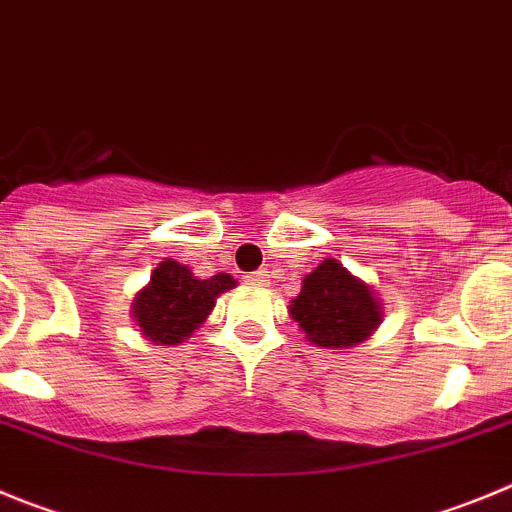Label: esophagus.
<instances>
[{
	"mask_svg": "<svg viewBox=\"0 0 512 512\" xmlns=\"http://www.w3.org/2000/svg\"><path fill=\"white\" fill-rule=\"evenodd\" d=\"M245 278H247V283H252V285H265L267 270H255V273L245 275Z\"/></svg>",
	"mask_w": 512,
	"mask_h": 512,
	"instance_id": "esophagus-1",
	"label": "esophagus"
}]
</instances>
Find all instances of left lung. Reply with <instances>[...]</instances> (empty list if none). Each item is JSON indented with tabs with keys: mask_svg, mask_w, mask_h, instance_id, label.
<instances>
[{
	"mask_svg": "<svg viewBox=\"0 0 512 512\" xmlns=\"http://www.w3.org/2000/svg\"><path fill=\"white\" fill-rule=\"evenodd\" d=\"M288 311L308 342L326 349H349L365 342L382 321L375 290L334 257H326L303 278L301 293L290 301Z\"/></svg>",
	"mask_w": 512,
	"mask_h": 512,
	"instance_id": "8db88e82",
	"label": "left lung"
}]
</instances>
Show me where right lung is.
<instances>
[{"label":"right lung","mask_w":512,"mask_h":512,"mask_svg":"<svg viewBox=\"0 0 512 512\" xmlns=\"http://www.w3.org/2000/svg\"><path fill=\"white\" fill-rule=\"evenodd\" d=\"M234 285L237 280L227 273L199 280L181 262L163 260L135 296L132 316L147 342L181 344L204 324L216 298Z\"/></svg>","instance_id":"add662e5"}]
</instances>
